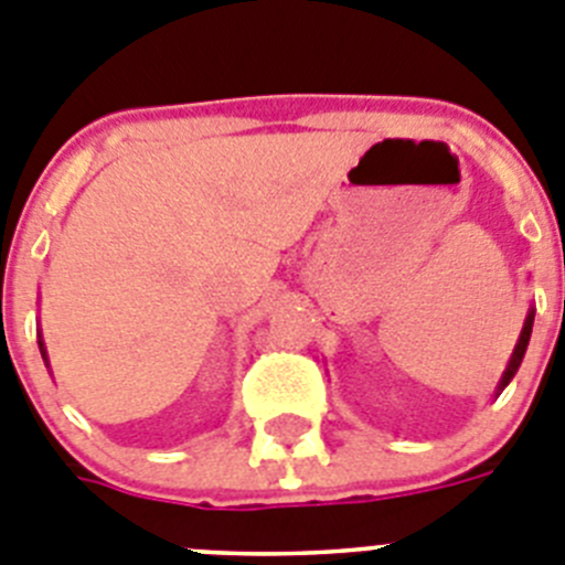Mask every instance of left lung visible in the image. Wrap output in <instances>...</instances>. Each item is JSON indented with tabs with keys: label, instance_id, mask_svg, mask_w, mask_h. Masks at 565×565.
Here are the masks:
<instances>
[{
	"label": "left lung",
	"instance_id": "8db88e82",
	"mask_svg": "<svg viewBox=\"0 0 565 565\" xmlns=\"http://www.w3.org/2000/svg\"><path fill=\"white\" fill-rule=\"evenodd\" d=\"M532 323H535V309H530V312H526V320H523V329H521V334H518V343H515V349H512L510 363H507L504 374H501V380H498V385H495V396L512 383L515 371L521 369V360H523V354H526V345H530V338H532Z\"/></svg>",
	"mask_w": 565,
	"mask_h": 565
}]
</instances>
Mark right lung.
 <instances>
[{"label": "right lung", "mask_w": 565, "mask_h": 565, "mask_svg": "<svg viewBox=\"0 0 565 565\" xmlns=\"http://www.w3.org/2000/svg\"><path fill=\"white\" fill-rule=\"evenodd\" d=\"M39 349H42L44 365H47V369H50V358H47V345H44V338H39Z\"/></svg>", "instance_id": "1"}]
</instances>
